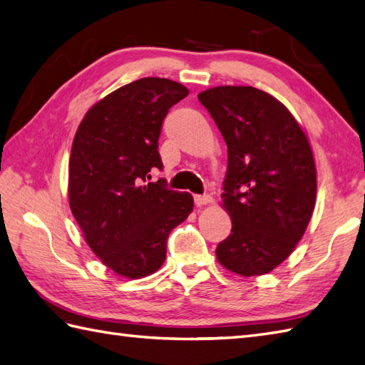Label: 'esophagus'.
I'll use <instances>...</instances> for the list:
<instances>
[{"mask_svg":"<svg viewBox=\"0 0 365 365\" xmlns=\"http://www.w3.org/2000/svg\"><path fill=\"white\" fill-rule=\"evenodd\" d=\"M195 202H196V205H205V204H212L213 202V197L210 196V195H196L195 196Z\"/></svg>","mask_w":365,"mask_h":365,"instance_id":"1","label":"esophagus"}]
</instances>
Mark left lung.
<instances>
[{"instance_id": "1", "label": "left lung", "mask_w": 365, "mask_h": 365, "mask_svg": "<svg viewBox=\"0 0 365 365\" xmlns=\"http://www.w3.org/2000/svg\"><path fill=\"white\" fill-rule=\"evenodd\" d=\"M197 98L227 144L221 197L232 230L216 257L240 276L269 273L293 252L314 213L311 144L292 113L260 89L218 86Z\"/></svg>"}]
</instances>
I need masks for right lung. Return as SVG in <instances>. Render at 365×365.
I'll return each mask as SVG.
<instances>
[{
	"label": "right lung",
	"instance_id": "right-lung-1",
	"mask_svg": "<svg viewBox=\"0 0 365 365\" xmlns=\"http://www.w3.org/2000/svg\"><path fill=\"white\" fill-rule=\"evenodd\" d=\"M190 94L168 78L136 80L84 115L68 161V202L86 243L103 265L128 279L155 273L170 230L192 212L190 192L169 190L158 138L170 106Z\"/></svg>",
	"mask_w": 365,
	"mask_h": 365
}]
</instances>
